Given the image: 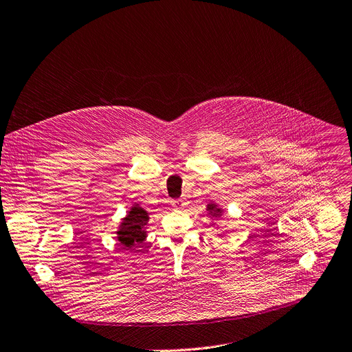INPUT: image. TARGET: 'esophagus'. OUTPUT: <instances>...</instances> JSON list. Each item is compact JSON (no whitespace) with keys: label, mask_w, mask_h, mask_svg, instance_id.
<instances>
[{"label":"esophagus","mask_w":352,"mask_h":352,"mask_svg":"<svg viewBox=\"0 0 352 352\" xmlns=\"http://www.w3.org/2000/svg\"><path fill=\"white\" fill-rule=\"evenodd\" d=\"M186 201H184V199H175V201H173L171 202V205L174 206V208H177V209H184L185 206H186Z\"/></svg>","instance_id":"obj_1"}]
</instances>
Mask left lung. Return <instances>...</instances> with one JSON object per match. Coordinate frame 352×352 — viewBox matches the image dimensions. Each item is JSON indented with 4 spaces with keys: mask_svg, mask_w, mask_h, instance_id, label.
Segmentation results:
<instances>
[{
    "mask_svg": "<svg viewBox=\"0 0 352 352\" xmlns=\"http://www.w3.org/2000/svg\"><path fill=\"white\" fill-rule=\"evenodd\" d=\"M208 209L210 210V213L213 212V214H219L220 216V208H216V205H208Z\"/></svg>",
    "mask_w": 352,
    "mask_h": 352,
    "instance_id": "left-lung-1",
    "label": "left lung"
}]
</instances>
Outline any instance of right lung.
<instances>
[{
  "mask_svg": "<svg viewBox=\"0 0 352 352\" xmlns=\"http://www.w3.org/2000/svg\"><path fill=\"white\" fill-rule=\"evenodd\" d=\"M147 212L138 205L133 206L132 210L127 213L118 230V240L124 250H132L133 245L140 244L146 240L144 226L147 225Z\"/></svg>",
  "mask_w": 352,
  "mask_h": 352,
  "instance_id": "obj_1",
  "label": "right lung"
}]
</instances>
